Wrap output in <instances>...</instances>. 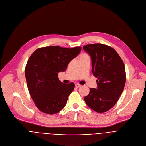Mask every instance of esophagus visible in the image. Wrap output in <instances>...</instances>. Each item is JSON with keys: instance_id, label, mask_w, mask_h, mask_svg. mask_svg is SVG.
I'll return each instance as SVG.
<instances>
[{"instance_id": "1", "label": "esophagus", "mask_w": 146, "mask_h": 146, "mask_svg": "<svg viewBox=\"0 0 146 146\" xmlns=\"http://www.w3.org/2000/svg\"><path fill=\"white\" fill-rule=\"evenodd\" d=\"M75 86H76V88H79V87H81V85H80V84H76L75 85Z\"/></svg>"}]
</instances>
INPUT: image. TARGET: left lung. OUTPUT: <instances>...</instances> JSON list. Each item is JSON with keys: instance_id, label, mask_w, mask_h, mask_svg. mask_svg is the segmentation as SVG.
<instances>
[{"instance_id": "8db88e82", "label": "left lung", "mask_w": 146, "mask_h": 146, "mask_svg": "<svg viewBox=\"0 0 146 146\" xmlns=\"http://www.w3.org/2000/svg\"><path fill=\"white\" fill-rule=\"evenodd\" d=\"M83 49L90 55L92 73L98 78L97 88H91L84 100L95 111L106 112L115 105L123 90L126 81L124 64L116 51L108 46L88 44Z\"/></svg>"}]
</instances>
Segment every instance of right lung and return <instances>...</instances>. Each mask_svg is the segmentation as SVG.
Instances as JSON below:
<instances>
[{"mask_svg": "<svg viewBox=\"0 0 146 146\" xmlns=\"http://www.w3.org/2000/svg\"><path fill=\"white\" fill-rule=\"evenodd\" d=\"M81 50V47H46L37 49L29 57L25 69L27 86L32 99L41 111L54 114L65 106L74 84L62 83L58 74L66 70L69 62Z\"/></svg>", "mask_w": 146, "mask_h": 146, "instance_id": "add662e5", "label": "right lung"}]
</instances>
